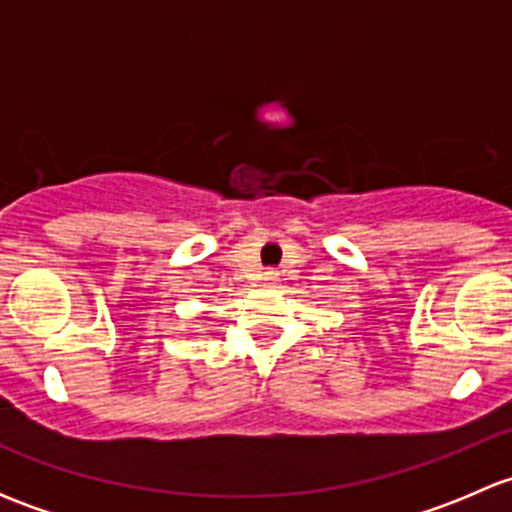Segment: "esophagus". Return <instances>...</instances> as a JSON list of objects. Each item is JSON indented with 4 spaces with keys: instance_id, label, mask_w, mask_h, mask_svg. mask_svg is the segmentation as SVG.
Returning <instances> with one entry per match:
<instances>
[{
    "instance_id": "34e87169",
    "label": "esophagus",
    "mask_w": 512,
    "mask_h": 512,
    "mask_svg": "<svg viewBox=\"0 0 512 512\" xmlns=\"http://www.w3.org/2000/svg\"><path fill=\"white\" fill-rule=\"evenodd\" d=\"M265 280H267V282H277V272H275V270H267V272H265Z\"/></svg>"
}]
</instances>
